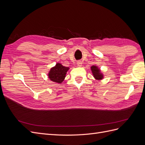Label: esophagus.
<instances>
[{
	"mask_svg": "<svg viewBox=\"0 0 145 145\" xmlns=\"http://www.w3.org/2000/svg\"><path fill=\"white\" fill-rule=\"evenodd\" d=\"M77 67H81L82 65V62H81L80 60H78L77 62Z\"/></svg>",
	"mask_w": 145,
	"mask_h": 145,
	"instance_id": "34e87169",
	"label": "esophagus"
}]
</instances>
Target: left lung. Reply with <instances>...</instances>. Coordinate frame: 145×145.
I'll list each match as a JSON object with an SVG mask.
<instances>
[{"label": "left lung", "mask_w": 145, "mask_h": 145, "mask_svg": "<svg viewBox=\"0 0 145 145\" xmlns=\"http://www.w3.org/2000/svg\"><path fill=\"white\" fill-rule=\"evenodd\" d=\"M91 70L93 73V75L94 77L95 78L96 80H102L103 78V74L101 72L100 69L99 68H98L97 66L93 65L91 67Z\"/></svg>", "instance_id": "left-lung-1"}]
</instances>
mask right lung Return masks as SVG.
<instances>
[{"instance_id":"obj_1","label":"right lung","mask_w":145,"mask_h":145,"mask_svg":"<svg viewBox=\"0 0 145 145\" xmlns=\"http://www.w3.org/2000/svg\"><path fill=\"white\" fill-rule=\"evenodd\" d=\"M69 69V67H64L60 63H57L54 67L51 68L48 73V77L54 82L58 83H62Z\"/></svg>"}]
</instances>
